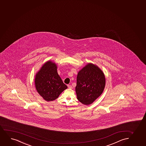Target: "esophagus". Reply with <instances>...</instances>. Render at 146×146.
Returning <instances> with one entry per match:
<instances>
[{"mask_svg":"<svg viewBox=\"0 0 146 146\" xmlns=\"http://www.w3.org/2000/svg\"><path fill=\"white\" fill-rule=\"evenodd\" d=\"M68 87L69 88H73V87H72V86L71 85H68Z\"/></svg>","mask_w":146,"mask_h":146,"instance_id":"1","label":"esophagus"}]
</instances>
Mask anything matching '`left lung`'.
Here are the masks:
<instances>
[{"mask_svg":"<svg viewBox=\"0 0 146 146\" xmlns=\"http://www.w3.org/2000/svg\"><path fill=\"white\" fill-rule=\"evenodd\" d=\"M105 84V76L101 69L93 63H88L77 76L75 90L78 100L83 104H91L102 94Z\"/></svg>","mask_w":146,"mask_h":146,"instance_id":"left-lung-1","label":"left lung"}]
</instances>
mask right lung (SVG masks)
I'll list each match as a JSON object with an SVG mask.
<instances>
[{
	"instance_id": "right-lung-1",
	"label": "right lung",
	"mask_w": 146,
	"mask_h": 146,
	"mask_svg": "<svg viewBox=\"0 0 146 146\" xmlns=\"http://www.w3.org/2000/svg\"><path fill=\"white\" fill-rule=\"evenodd\" d=\"M57 68L55 62L48 60L43 64L35 76L34 83L36 90L48 102L57 99L67 88L58 75Z\"/></svg>"
}]
</instances>
